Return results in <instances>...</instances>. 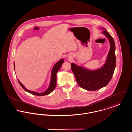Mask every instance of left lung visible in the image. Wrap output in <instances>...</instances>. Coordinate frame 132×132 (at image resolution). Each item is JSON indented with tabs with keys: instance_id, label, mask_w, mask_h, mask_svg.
<instances>
[{
	"instance_id": "1",
	"label": "left lung",
	"mask_w": 132,
	"mask_h": 132,
	"mask_svg": "<svg viewBox=\"0 0 132 132\" xmlns=\"http://www.w3.org/2000/svg\"><path fill=\"white\" fill-rule=\"evenodd\" d=\"M104 34L108 38L110 48L107 60L101 68L89 70L71 63L72 70L76 81L81 88L88 91H96L107 85L110 81L116 67L115 44L113 38L106 29L103 28Z\"/></svg>"
}]
</instances>
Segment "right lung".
I'll return each instance as SVG.
<instances>
[{
  "instance_id": "obj_1",
  "label": "right lung",
  "mask_w": 132,
  "mask_h": 132,
  "mask_svg": "<svg viewBox=\"0 0 132 132\" xmlns=\"http://www.w3.org/2000/svg\"><path fill=\"white\" fill-rule=\"evenodd\" d=\"M64 62V60L63 59H62L61 60H60L58 62L56 63L55 64L53 69L52 70V72H51V81H50V85L48 87V88L47 89L46 91H45V92H43V93H38L36 92H34L32 91H30L27 90L23 85V84H21V83L18 80V82L19 83V84L22 87V88L25 91H26V92H28V93H31L33 95H36V96H45L48 95L49 94L51 93L54 90L56 86V74L58 72V71L60 69V68L61 67L62 64ZM14 68H15V64L14 63Z\"/></svg>"
}]
</instances>
